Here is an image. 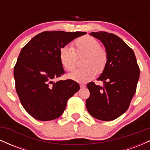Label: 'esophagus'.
I'll use <instances>...</instances> for the list:
<instances>
[{"instance_id":"esophagus-1","label":"esophagus","mask_w":150,"mask_h":150,"mask_svg":"<svg viewBox=\"0 0 150 150\" xmlns=\"http://www.w3.org/2000/svg\"><path fill=\"white\" fill-rule=\"evenodd\" d=\"M80 87L81 89H84L85 87V85H82V84H81V85H80Z\"/></svg>"}]
</instances>
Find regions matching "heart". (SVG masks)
Listing matches in <instances>:
<instances>
[{"instance_id":"obj_1","label":"heart","mask_w":150,"mask_h":150,"mask_svg":"<svg viewBox=\"0 0 150 150\" xmlns=\"http://www.w3.org/2000/svg\"><path fill=\"white\" fill-rule=\"evenodd\" d=\"M74 49L70 46H62L59 51L61 65L68 71L74 69L76 63V54H85L82 64L84 66L75 70L68 77L79 83H86L92 80L97 73L104 72L107 65V51L101 46L97 39L86 35L77 39L73 42Z\"/></svg>"}]
</instances>
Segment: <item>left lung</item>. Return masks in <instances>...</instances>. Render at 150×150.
<instances>
[{
    "mask_svg": "<svg viewBox=\"0 0 150 150\" xmlns=\"http://www.w3.org/2000/svg\"><path fill=\"white\" fill-rule=\"evenodd\" d=\"M107 51V65L97 80L103 87L91 82L87 85L90 92L86 107L97 119L109 121L118 118L128 110L136 92L140 68L135 55L118 36L106 32H92Z\"/></svg>",
    "mask_w": 150,
    "mask_h": 150,
    "instance_id": "obj_1",
    "label": "left lung"
}]
</instances>
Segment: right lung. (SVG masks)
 I'll use <instances>...</instances> for the list:
<instances>
[{
	"label": "right lung",
	"instance_id": "obj_1",
	"mask_svg": "<svg viewBox=\"0 0 150 150\" xmlns=\"http://www.w3.org/2000/svg\"><path fill=\"white\" fill-rule=\"evenodd\" d=\"M85 32H43L22 48L14 67L15 89L20 102L35 119L46 121L63 114L67 101L80 89L72 80L53 79L65 73L59 51Z\"/></svg>",
	"mask_w": 150,
	"mask_h": 150
}]
</instances>
